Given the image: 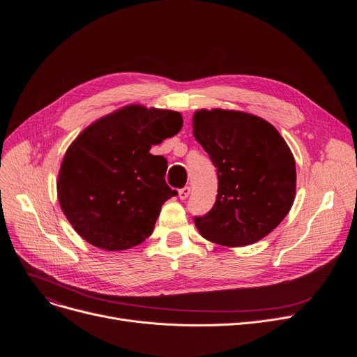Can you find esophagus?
Wrapping results in <instances>:
<instances>
[{"label":"esophagus","mask_w":357,"mask_h":357,"mask_svg":"<svg viewBox=\"0 0 357 357\" xmlns=\"http://www.w3.org/2000/svg\"><path fill=\"white\" fill-rule=\"evenodd\" d=\"M178 194H179L181 199H186V198L190 197V194H191V188H190V186H183L182 190H179Z\"/></svg>","instance_id":"1"}]
</instances>
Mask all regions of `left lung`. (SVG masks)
Segmentation results:
<instances>
[{"mask_svg":"<svg viewBox=\"0 0 357 357\" xmlns=\"http://www.w3.org/2000/svg\"><path fill=\"white\" fill-rule=\"evenodd\" d=\"M192 124L218 174L215 204L194 218L197 229L221 246L253 245L279 226L294 204L291 149L271 123L243 111L198 109Z\"/></svg>","mask_w":357,"mask_h":357,"instance_id":"left-lung-1","label":"left lung"}]
</instances>
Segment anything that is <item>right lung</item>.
<instances>
[{
    "mask_svg": "<svg viewBox=\"0 0 357 357\" xmlns=\"http://www.w3.org/2000/svg\"><path fill=\"white\" fill-rule=\"evenodd\" d=\"M178 111L126 105L88 126L72 142L58 176L61 208L92 246L126 250L144 241L166 199L167 162L150 147L179 133Z\"/></svg>",
    "mask_w": 357,
    "mask_h": 357,
    "instance_id": "1",
    "label": "right lung"
}]
</instances>
